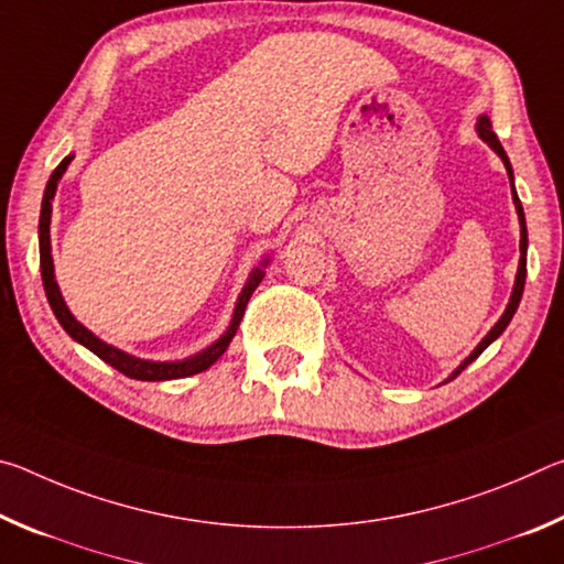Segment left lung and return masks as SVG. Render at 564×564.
Wrapping results in <instances>:
<instances>
[{"instance_id":"8db88e82","label":"left lung","mask_w":564,"mask_h":564,"mask_svg":"<svg viewBox=\"0 0 564 564\" xmlns=\"http://www.w3.org/2000/svg\"><path fill=\"white\" fill-rule=\"evenodd\" d=\"M477 133H480V137L488 141V144L495 149V154H498L500 159H502V164H505V169H508V176H510V184H512V169H510V161H508V154H505V149H502V144H500V139L495 137V131H492V123H490V119L488 117H482L480 121H477ZM512 202H514V208H518V216H520V269H518V279H514V289H512V299H510V303H508V308H505V313H502V318L495 323V328L488 333V336L482 338V343L480 346H477L473 352H470V358H465V362L460 368L455 370V373L447 378V380H453V378H457L463 373V370L470 366V362L480 356V352L490 346V343L500 336V333L508 328V323L512 321V316H514V311H518V305H520V299H522V289H524V275H528V226H524V214H522V204H520V198H518V194H514V186H512Z\"/></svg>"}]
</instances>
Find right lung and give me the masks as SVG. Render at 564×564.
I'll use <instances>...</instances> for the list:
<instances>
[{
  "label": "right lung",
  "instance_id": "right-lung-1",
  "mask_svg": "<svg viewBox=\"0 0 564 564\" xmlns=\"http://www.w3.org/2000/svg\"><path fill=\"white\" fill-rule=\"evenodd\" d=\"M72 156H66L59 166L52 171L50 181H46V188H44V198H42V216H40V265H42V283H44V291H46V301H50L52 311L56 321L62 323V328L69 333L74 340H79L82 346H87L91 352H97V356L109 362L111 368H117L119 373H123L127 378L133 380H174V378H186V376H196L202 373V370L212 368L214 362L224 356V350L228 348V343L236 336L238 330V323L243 318V311L248 305V299H251V293L259 289V283L263 281V271H253L251 279H248L246 289L241 293V299L236 303V311H234V321H231V328L226 330L224 338H218L212 348H206L204 352H198L194 358H186V360H178V362H154V360H139L133 356H127V352H121L117 348L107 346V343L99 340L94 333H89L87 328L82 326L79 321H76L69 308L64 305V299L59 293V285L54 281V263H52V246H50V218H52V198H54V191H56V181L62 178V174L69 166Z\"/></svg>",
  "mask_w": 564,
  "mask_h": 564
}]
</instances>
